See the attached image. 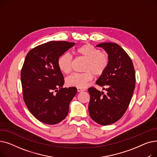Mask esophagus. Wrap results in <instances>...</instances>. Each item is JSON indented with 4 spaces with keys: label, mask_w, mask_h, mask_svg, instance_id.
I'll return each mask as SVG.
<instances>
[{
    "label": "esophagus",
    "mask_w": 157,
    "mask_h": 157,
    "mask_svg": "<svg viewBox=\"0 0 157 157\" xmlns=\"http://www.w3.org/2000/svg\"><path fill=\"white\" fill-rule=\"evenodd\" d=\"M77 90H78V92H82V91H85V89L81 88H77Z\"/></svg>",
    "instance_id": "1"
}]
</instances>
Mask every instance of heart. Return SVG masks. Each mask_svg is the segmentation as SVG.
<instances>
[{"instance_id":"1","label":"heart","mask_w":157,"mask_h":157,"mask_svg":"<svg viewBox=\"0 0 157 157\" xmlns=\"http://www.w3.org/2000/svg\"><path fill=\"white\" fill-rule=\"evenodd\" d=\"M78 55L85 59L82 73H74L65 79L66 85L69 86L85 88L94 75L99 76L105 71L109 63V58L105 53L101 52L98 49L90 44L78 48L76 50ZM72 58L69 53H64L59 56L57 65L59 70L67 74L71 71Z\"/></svg>"}]
</instances>
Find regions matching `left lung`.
I'll return each mask as SVG.
<instances>
[{
    "label": "left lung",
    "instance_id": "1",
    "mask_svg": "<svg viewBox=\"0 0 157 157\" xmlns=\"http://www.w3.org/2000/svg\"><path fill=\"white\" fill-rule=\"evenodd\" d=\"M102 48L108 55L109 63L96 83L105 87L106 94L91 87L88 88L90 117L102 125H108L120 120L130 102L135 88L136 76L133 63L120 46L113 43H103Z\"/></svg>",
    "mask_w": 157,
    "mask_h": 157
}]
</instances>
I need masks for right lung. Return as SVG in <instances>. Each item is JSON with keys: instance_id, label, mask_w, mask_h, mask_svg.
I'll use <instances>...</instances> for the list:
<instances>
[{"instance_id": "add662e5", "label": "right lung", "mask_w": 157, "mask_h": 157, "mask_svg": "<svg viewBox=\"0 0 157 157\" xmlns=\"http://www.w3.org/2000/svg\"><path fill=\"white\" fill-rule=\"evenodd\" d=\"M74 44L49 41L31 49L25 59L21 72L25 103L38 120L46 124L55 125L65 119L77 93L76 87H62L63 76L57 65L59 56Z\"/></svg>"}]
</instances>
